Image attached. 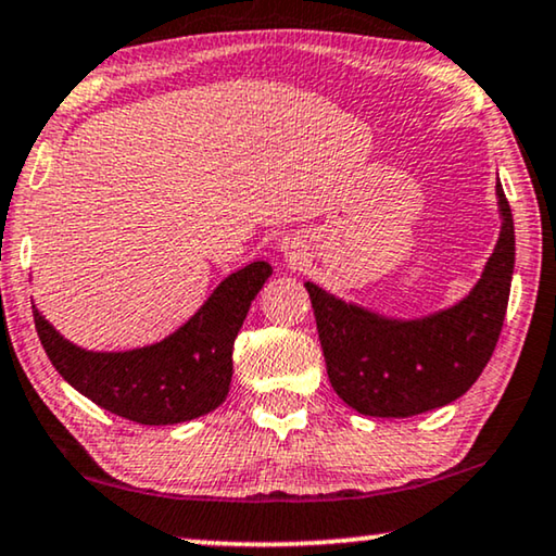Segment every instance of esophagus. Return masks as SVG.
<instances>
[{
  "label": "esophagus",
  "instance_id": "obj_1",
  "mask_svg": "<svg viewBox=\"0 0 556 556\" xmlns=\"http://www.w3.org/2000/svg\"><path fill=\"white\" fill-rule=\"evenodd\" d=\"M281 254L289 264H302L306 260V247L300 237H287L281 242Z\"/></svg>",
  "mask_w": 556,
  "mask_h": 556
}]
</instances>
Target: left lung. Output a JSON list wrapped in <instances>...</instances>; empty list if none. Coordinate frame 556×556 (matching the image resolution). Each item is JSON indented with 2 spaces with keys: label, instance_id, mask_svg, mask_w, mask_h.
Listing matches in <instances>:
<instances>
[{
  "label": "left lung",
  "instance_id": "8db88e82",
  "mask_svg": "<svg viewBox=\"0 0 556 556\" xmlns=\"http://www.w3.org/2000/svg\"><path fill=\"white\" fill-rule=\"evenodd\" d=\"M500 239L482 277L457 304L400 319L344 302L314 281L309 292L329 382L367 417H414L467 392L490 362L515 275V219L496 179Z\"/></svg>",
  "mask_w": 556,
  "mask_h": 556
}]
</instances>
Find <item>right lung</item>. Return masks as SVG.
I'll use <instances>...</instances> for the list:
<instances>
[{
  "instance_id": "1",
  "label": "right lung",
  "mask_w": 556,
  "mask_h": 556,
  "mask_svg": "<svg viewBox=\"0 0 556 556\" xmlns=\"http://www.w3.org/2000/svg\"><path fill=\"white\" fill-rule=\"evenodd\" d=\"M269 277V262L231 271L177 331L127 352L81 350L31 312L49 362L79 394L137 425H179L227 400L235 339Z\"/></svg>"
}]
</instances>
